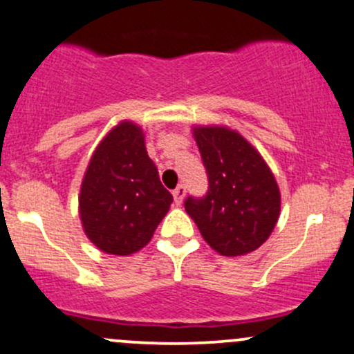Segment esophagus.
<instances>
[{
    "label": "esophagus",
    "mask_w": 354,
    "mask_h": 354,
    "mask_svg": "<svg viewBox=\"0 0 354 354\" xmlns=\"http://www.w3.org/2000/svg\"><path fill=\"white\" fill-rule=\"evenodd\" d=\"M185 193H187V188H185L183 185H178L176 189L173 192L174 203H176V205H181V202H183V198H185Z\"/></svg>",
    "instance_id": "esophagus-1"
}]
</instances>
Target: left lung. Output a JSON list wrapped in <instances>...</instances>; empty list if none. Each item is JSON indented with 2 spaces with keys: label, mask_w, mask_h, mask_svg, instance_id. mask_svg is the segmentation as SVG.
Segmentation results:
<instances>
[{
  "label": "left lung",
  "mask_w": 354,
  "mask_h": 354,
  "mask_svg": "<svg viewBox=\"0 0 354 354\" xmlns=\"http://www.w3.org/2000/svg\"><path fill=\"white\" fill-rule=\"evenodd\" d=\"M207 169L202 198L188 196L185 210L210 248L243 256L270 237L280 215V189L259 152L227 127L193 130Z\"/></svg>",
  "instance_id": "obj_1"
}]
</instances>
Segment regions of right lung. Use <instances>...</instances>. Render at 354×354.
Returning a JSON list of instances; mask_svg holds the SVG:
<instances>
[{"label":"right lung","mask_w":354,"mask_h":354,"mask_svg":"<svg viewBox=\"0 0 354 354\" xmlns=\"http://www.w3.org/2000/svg\"><path fill=\"white\" fill-rule=\"evenodd\" d=\"M171 202L140 127L122 122L110 130L81 185L80 215L89 241L109 254H132L151 241Z\"/></svg>","instance_id":"obj_1"}]
</instances>
